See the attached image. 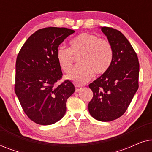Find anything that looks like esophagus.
Returning a JSON list of instances; mask_svg holds the SVG:
<instances>
[{
    "label": "esophagus",
    "mask_w": 152,
    "mask_h": 152,
    "mask_svg": "<svg viewBox=\"0 0 152 152\" xmlns=\"http://www.w3.org/2000/svg\"><path fill=\"white\" fill-rule=\"evenodd\" d=\"M82 86H80V85L76 84L75 85V91H76V92H78V91H80L81 89H82Z\"/></svg>",
    "instance_id": "1"
}]
</instances>
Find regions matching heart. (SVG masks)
Wrapping results in <instances>:
<instances>
[{
  "mask_svg": "<svg viewBox=\"0 0 152 152\" xmlns=\"http://www.w3.org/2000/svg\"><path fill=\"white\" fill-rule=\"evenodd\" d=\"M78 56L80 65L75 67L67 75L68 80L77 84H84L94 75H102L109 69L113 58V48L109 41L99 38L97 35L83 32L72 38L69 48H58L56 57L61 69L70 71L73 56Z\"/></svg>",
  "mask_w": 152,
  "mask_h": 152,
  "instance_id": "1",
  "label": "heart"
}]
</instances>
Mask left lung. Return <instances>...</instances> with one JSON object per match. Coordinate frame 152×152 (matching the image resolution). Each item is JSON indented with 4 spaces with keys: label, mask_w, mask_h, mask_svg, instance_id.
Segmentation results:
<instances>
[{
    "label": "left lung",
    "mask_w": 152,
    "mask_h": 152,
    "mask_svg": "<svg viewBox=\"0 0 152 152\" xmlns=\"http://www.w3.org/2000/svg\"><path fill=\"white\" fill-rule=\"evenodd\" d=\"M100 28L112 45L113 58L107 71L89 84L93 97L88 107L95 119L109 122L125 113L138 90L139 62L122 32L109 27Z\"/></svg>",
    "instance_id": "1"
}]
</instances>
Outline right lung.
<instances>
[{
  "mask_svg": "<svg viewBox=\"0 0 152 152\" xmlns=\"http://www.w3.org/2000/svg\"><path fill=\"white\" fill-rule=\"evenodd\" d=\"M74 32L66 28L40 29L18 54L14 90L25 113L35 123L49 125L65 115L66 101L75 89L69 80L57 84L63 74L56 53L64 39Z\"/></svg>",
  "mask_w": 152,
  "mask_h": 152,
  "instance_id": "obj_1",
  "label": "right lung"
}]
</instances>
